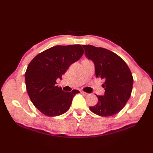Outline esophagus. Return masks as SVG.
Wrapping results in <instances>:
<instances>
[{
	"label": "esophagus",
	"mask_w": 153,
	"mask_h": 153,
	"mask_svg": "<svg viewBox=\"0 0 153 153\" xmlns=\"http://www.w3.org/2000/svg\"><path fill=\"white\" fill-rule=\"evenodd\" d=\"M81 93H82L83 95H84L85 96H89V93H85V92H84V91H81Z\"/></svg>",
	"instance_id": "obj_1"
}]
</instances>
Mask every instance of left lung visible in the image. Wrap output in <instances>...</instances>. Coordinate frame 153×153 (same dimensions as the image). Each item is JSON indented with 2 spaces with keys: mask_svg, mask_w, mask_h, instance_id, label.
I'll list each match as a JSON object with an SVG mask.
<instances>
[{
  "mask_svg": "<svg viewBox=\"0 0 153 153\" xmlns=\"http://www.w3.org/2000/svg\"><path fill=\"white\" fill-rule=\"evenodd\" d=\"M85 56L95 64V75L105 81V93L97 95L98 102L91 111L100 116H111L119 112L131 96L134 79L130 70L118 55L106 48L83 45Z\"/></svg>",
  "mask_w": 153,
  "mask_h": 153,
  "instance_id": "obj_1",
  "label": "left lung"
}]
</instances>
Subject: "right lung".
<instances>
[{"instance_id": "obj_1", "label": "right lung", "mask_w": 153, "mask_h": 153, "mask_svg": "<svg viewBox=\"0 0 153 153\" xmlns=\"http://www.w3.org/2000/svg\"><path fill=\"white\" fill-rule=\"evenodd\" d=\"M82 45H57L37 54L29 64L25 74L26 89L32 103L47 116L67 112L74 97L79 91L65 92L56 85L71 64L82 56Z\"/></svg>"}]
</instances>
